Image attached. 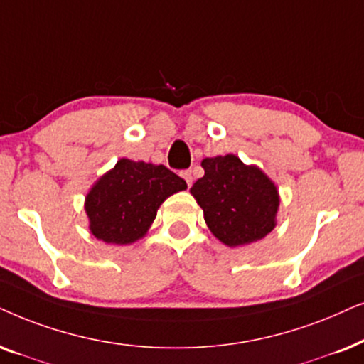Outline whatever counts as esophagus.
Listing matches in <instances>:
<instances>
[{
	"mask_svg": "<svg viewBox=\"0 0 364 364\" xmlns=\"http://www.w3.org/2000/svg\"><path fill=\"white\" fill-rule=\"evenodd\" d=\"M181 176L185 178V181H186L188 186L193 185V179H195V178H193V171H191V169H185V171L181 173Z\"/></svg>",
	"mask_w": 364,
	"mask_h": 364,
	"instance_id": "obj_1",
	"label": "esophagus"
}]
</instances>
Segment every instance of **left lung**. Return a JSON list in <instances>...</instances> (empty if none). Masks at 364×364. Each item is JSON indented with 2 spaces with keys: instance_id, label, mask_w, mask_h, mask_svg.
<instances>
[{
  "instance_id": "obj_1",
  "label": "left lung",
  "mask_w": 364,
  "mask_h": 364,
  "mask_svg": "<svg viewBox=\"0 0 364 364\" xmlns=\"http://www.w3.org/2000/svg\"><path fill=\"white\" fill-rule=\"evenodd\" d=\"M201 166L205 176L190 191L221 243L245 246L273 231L279 195L258 166H248L235 154L205 158Z\"/></svg>"
}]
</instances>
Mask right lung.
<instances>
[{
	"label": "right lung",
	"mask_w": 364,
	"mask_h": 364,
	"mask_svg": "<svg viewBox=\"0 0 364 364\" xmlns=\"http://www.w3.org/2000/svg\"><path fill=\"white\" fill-rule=\"evenodd\" d=\"M186 188L163 164L121 158L86 195L90 231L108 245H132L146 235L161 203Z\"/></svg>",
	"instance_id": "obj_1"
}]
</instances>
